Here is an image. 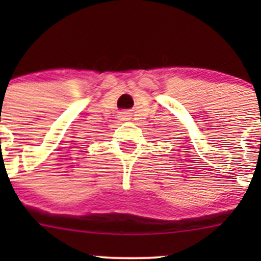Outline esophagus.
I'll return each instance as SVG.
<instances>
[{
  "mask_svg": "<svg viewBox=\"0 0 261 261\" xmlns=\"http://www.w3.org/2000/svg\"><path fill=\"white\" fill-rule=\"evenodd\" d=\"M118 118H120V121H128L131 117H130V114H128V112L123 111L118 115Z\"/></svg>",
  "mask_w": 261,
  "mask_h": 261,
  "instance_id": "1",
  "label": "esophagus"
}]
</instances>
